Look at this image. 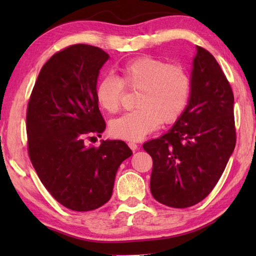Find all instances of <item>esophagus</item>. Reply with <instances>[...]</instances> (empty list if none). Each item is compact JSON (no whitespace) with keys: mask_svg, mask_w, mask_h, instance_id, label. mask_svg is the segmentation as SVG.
<instances>
[{"mask_svg":"<svg viewBox=\"0 0 256 256\" xmlns=\"http://www.w3.org/2000/svg\"><path fill=\"white\" fill-rule=\"evenodd\" d=\"M128 144L130 148H131V150H133V151H136L138 149V144L134 141H130Z\"/></svg>","mask_w":256,"mask_h":256,"instance_id":"1","label":"esophagus"}]
</instances>
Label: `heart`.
<instances>
[{
  "label": "heart",
  "mask_w": 256,
  "mask_h": 256,
  "mask_svg": "<svg viewBox=\"0 0 256 256\" xmlns=\"http://www.w3.org/2000/svg\"><path fill=\"white\" fill-rule=\"evenodd\" d=\"M120 78L107 74L98 80L94 96L99 107L116 112L120 107L124 86L138 89L136 110L110 122L112 136L140 140L159 125L176 122L188 106L192 81L180 63H167L152 56H140L118 68Z\"/></svg>",
  "instance_id": "obj_1"
}]
</instances>
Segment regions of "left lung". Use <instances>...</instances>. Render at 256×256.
<instances>
[{"label": "left lung", "instance_id": "8db88e82", "mask_svg": "<svg viewBox=\"0 0 256 256\" xmlns=\"http://www.w3.org/2000/svg\"><path fill=\"white\" fill-rule=\"evenodd\" d=\"M196 50L184 112L166 134L144 144L154 162L152 196L172 208L192 206L209 196L236 144L232 86L212 54Z\"/></svg>", "mask_w": 256, "mask_h": 256}]
</instances>
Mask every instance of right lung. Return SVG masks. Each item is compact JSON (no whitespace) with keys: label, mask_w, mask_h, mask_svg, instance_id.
Listing matches in <instances>:
<instances>
[{"label":"right lung","mask_w":256,"mask_h":256,"mask_svg":"<svg viewBox=\"0 0 256 256\" xmlns=\"http://www.w3.org/2000/svg\"><path fill=\"white\" fill-rule=\"evenodd\" d=\"M108 58L106 52L86 44L58 52L42 68L28 102L29 158L52 196L73 211L108 202L120 164L132 154L120 140L84 144L106 128L94 88Z\"/></svg>","instance_id":"right-lung-1"}]
</instances>
